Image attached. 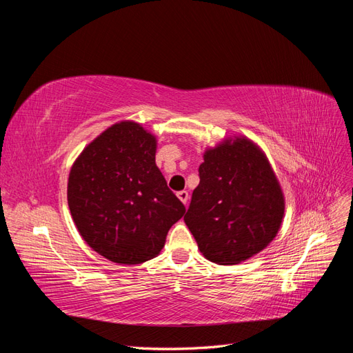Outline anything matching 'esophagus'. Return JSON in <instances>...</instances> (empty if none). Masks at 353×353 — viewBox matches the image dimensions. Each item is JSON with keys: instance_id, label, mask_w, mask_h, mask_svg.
Instances as JSON below:
<instances>
[{"instance_id": "1", "label": "esophagus", "mask_w": 353, "mask_h": 353, "mask_svg": "<svg viewBox=\"0 0 353 353\" xmlns=\"http://www.w3.org/2000/svg\"><path fill=\"white\" fill-rule=\"evenodd\" d=\"M188 197H190V194H188V191H185V190H183V191H178V199L184 203V205H187V201H188Z\"/></svg>"}]
</instances>
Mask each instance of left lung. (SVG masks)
<instances>
[{
    "label": "left lung",
    "mask_w": 353,
    "mask_h": 353,
    "mask_svg": "<svg viewBox=\"0 0 353 353\" xmlns=\"http://www.w3.org/2000/svg\"><path fill=\"white\" fill-rule=\"evenodd\" d=\"M199 178L184 221L206 259L236 265L272 241L284 199L258 147L237 138L208 150Z\"/></svg>",
    "instance_id": "obj_1"
}]
</instances>
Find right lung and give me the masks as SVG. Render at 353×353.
<instances>
[{
  "mask_svg": "<svg viewBox=\"0 0 353 353\" xmlns=\"http://www.w3.org/2000/svg\"><path fill=\"white\" fill-rule=\"evenodd\" d=\"M154 156L156 138L138 123L121 122L95 138L72 166L68 203L74 225L112 262L154 258L185 213Z\"/></svg>",
  "mask_w": 353,
  "mask_h": 353,
  "instance_id": "obj_1",
  "label": "right lung"
}]
</instances>
